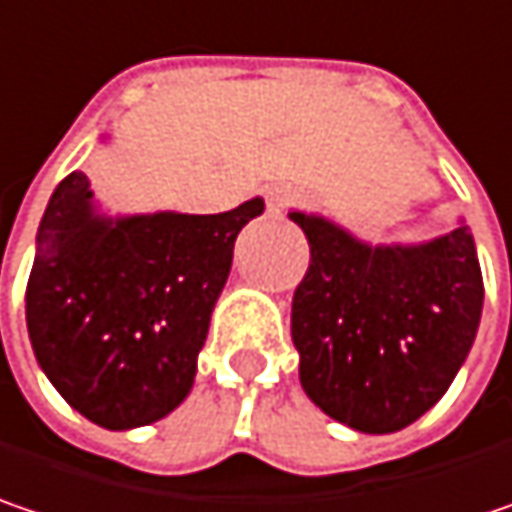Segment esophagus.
<instances>
[{"label": "esophagus", "instance_id": "34e87169", "mask_svg": "<svg viewBox=\"0 0 512 512\" xmlns=\"http://www.w3.org/2000/svg\"><path fill=\"white\" fill-rule=\"evenodd\" d=\"M265 203H268V212L279 215V212H285V209L291 206V195H288L282 186H271V189L265 192Z\"/></svg>", "mask_w": 512, "mask_h": 512}]
</instances>
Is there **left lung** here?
I'll list each match as a JSON object with an SVG mask.
<instances>
[{"mask_svg":"<svg viewBox=\"0 0 512 512\" xmlns=\"http://www.w3.org/2000/svg\"><path fill=\"white\" fill-rule=\"evenodd\" d=\"M309 238L291 338L300 382L332 420L390 434L449 390L475 341L484 279L469 227L420 247H370L291 212Z\"/></svg>","mask_w":512,"mask_h":512,"instance_id":"1","label":"left lung"}]
</instances>
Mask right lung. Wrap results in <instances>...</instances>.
I'll use <instances>...</instances> for the list:
<instances>
[{"instance_id": "add662e5", "label": "right lung", "mask_w": 512, "mask_h": 512, "mask_svg": "<svg viewBox=\"0 0 512 512\" xmlns=\"http://www.w3.org/2000/svg\"><path fill=\"white\" fill-rule=\"evenodd\" d=\"M90 198L84 171L57 183L37 230L25 320L57 393L95 425L125 431L189 396L236 236L265 201L107 221Z\"/></svg>"}]
</instances>
